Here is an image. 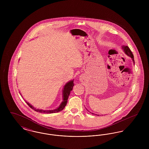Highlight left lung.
I'll return each instance as SVG.
<instances>
[{"mask_svg": "<svg viewBox=\"0 0 149 149\" xmlns=\"http://www.w3.org/2000/svg\"><path fill=\"white\" fill-rule=\"evenodd\" d=\"M122 49L123 50V51L125 52V54L127 55L128 56L130 57L132 60V61L134 63V64L135 65V60H134V55L132 54L131 51L130 50V49H129V47H128L127 46H122ZM88 110V109H87ZM99 116V115H98Z\"/></svg>", "mask_w": 149, "mask_h": 149, "instance_id": "left-lung-1", "label": "left lung"}]
</instances>
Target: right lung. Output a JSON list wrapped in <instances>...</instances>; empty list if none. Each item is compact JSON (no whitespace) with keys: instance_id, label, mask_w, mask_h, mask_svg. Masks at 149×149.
Masks as SVG:
<instances>
[{"instance_id":"right-lung-1","label":"right lung","mask_w":149,"mask_h":149,"mask_svg":"<svg viewBox=\"0 0 149 149\" xmlns=\"http://www.w3.org/2000/svg\"><path fill=\"white\" fill-rule=\"evenodd\" d=\"M74 80H72L69 81V82H68L65 85H64V88H63V101L61 102V103L60 104V105L56 108V109H52V110H43L41 109H37L35 108L33 106H32L30 103H29V102H26L27 104L29 105V107H30L32 109L35 110L37 112H40V113H57L58 112L60 111H61L66 106L67 102H68V99L69 98V96L70 94V92L72 90L73 86H74ZM22 96L21 93H19ZM22 97H23L22 96Z\"/></svg>"}]
</instances>
